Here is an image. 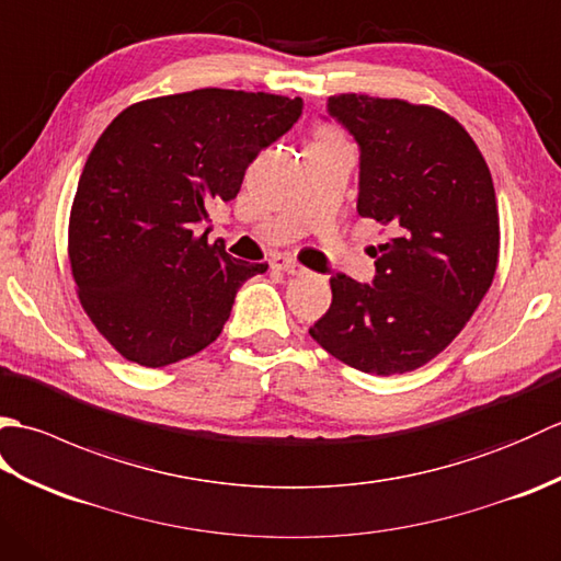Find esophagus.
<instances>
[{
  "label": "esophagus",
  "instance_id": "1",
  "mask_svg": "<svg viewBox=\"0 0 561 561\" xmlns=\"http://www.w3.org/2000/svg\"><path fill=\"white\" fill-rule=\"evenodd\" d=\"M270 265L274 267V270H279V272H287V274H294V277H301V274H306L308 270L306 267H301L299 262L296 260H291V257H284V255H277L274 257Z\"/></svg>",
  "mask_w": 561,
  "mask_h": 561
}]
</instances>
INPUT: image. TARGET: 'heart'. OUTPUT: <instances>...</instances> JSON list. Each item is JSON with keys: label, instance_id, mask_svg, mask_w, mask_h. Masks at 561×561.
<instances>
[{"label": "heart", "instance_id": "1", "mask_svg": "<svg viewBox=\"0 0 561 561\" xmlns=\"http://www.w3.org/2000/svg\"><path fill=\"white\" fill-rule=\"evenodd\" d=\"M328 137H332V135H328V133H323V135H320L318 139H328Z\"/></svg>", "mask_w": 561, "mask_h": 561}]
</instances>
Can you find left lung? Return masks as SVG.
<instances>
[{"label": "left lung", "mask_w": 561, "mask_h": 561, "mask_svg": "<svg viewBox=\"0 0 561 561\" xmlns=\"http://www.w3.org/2000/svg\"><path fill=\"white\" fill-rule=\"evenodd\" d=\"M328 115L359 145L356 211L392 238L374 248L371 284L330 277L332 304L308 332L364 374H408L456 340L492 287V173L462 125L428 105L337 93Z\"/></svg>", "instance_id": "8db88e82"}]
</instances>
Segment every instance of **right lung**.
Segmentation results:
<instances>
[{"label": "right lung", "mask_w": 561, "mask_h": 561, "mask_svg": "<svg viewBox=\"0 0 561 561\" xmlns=\"http://www.w3.org/2000/svg\"><path fill=\"white\" fill-rule=\"evenodd\" d=\"M301 113V99L197 89L129 105L105 127L71 205L69 262L83 311L127 362L161 368L202 352L243 282L267 270L201 229Z\"/></svg>", "instance_id": "add662e5"}]
</instances>
